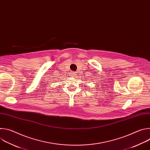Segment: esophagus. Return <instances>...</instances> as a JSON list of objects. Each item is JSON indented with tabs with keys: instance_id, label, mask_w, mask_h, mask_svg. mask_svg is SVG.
<instances>
[{
	"instance_id": "esophagus-1",
	"label": "esophagus",
	"mask_w": 150,
	"mask_h": 150,
	"mask_svg": "<svg viewBox=\"0 0 150 150\" xmlns=\"http://www.w3.org/2000/svg\"><path fill=\"white\" fill-rule=\"evenodd\" d=\"M71 75L72 76H75L76 75V73L75 72H72L71 73Z\"/></svg>"
}]
</instances>
